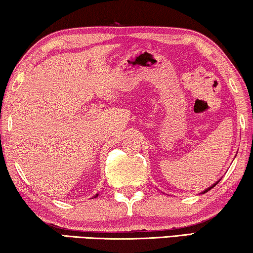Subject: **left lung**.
Wrapping results in <instances>:
<instances>
[{
  "mask_svg": "<svg viewBox=\"0 0 253 253\" xmlns=\"http://www.w3.org/2000/svg\"><path fill=\"white\" fill-rule=\"evenodd\" d=\"M218 182H219V181H217V182H215V184H214V185H212V186H211V187H209L208 189H206V190H204V192H203V193H207V192H209V190H210L211 188H213V187H214V186L218 184Z\"/></svg>",
  "mask_w": 253,
  "mask_h": 253,
  "instance_id": "left-lung-1",
  "label": "left lung"
}]
</instances>
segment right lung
Here are the masks:
<instances>
[{
  "label": "right lung",
  "mask_w": 253,
  "mask_h": 253,
  "mask_svg": "<svg viewBox=\"0 0 253 253\" xmlns=\"http://www.w3.org/2000/svg\"><path fill=\"white\" fill-rule=\"evenodd\" d=\"M97 196H98V195H96V196H94V197H97Z\"/></svg>",
  "instance_id": "obj_1"
}]
</instances>
